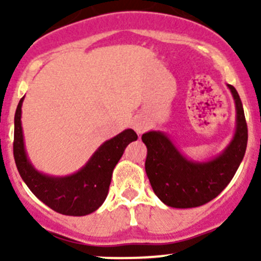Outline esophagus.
I'll list each match as a JSON object with an SVG mask.
<instances>
[{
    "instance_id": "34e87169",
    "label": "esophagus",
    "mask_w": 261,
    "mask_h": 261,
    "mask_svg": "<svg viewBox=\"0 0 261 261\" xmlns=\"http://www.w3.org/2000/svg\"><path fill=\"white\" fill-rule=\"evenodd\" d=\"M147 127H149V123H147L146 120H144V118H136L135 122H134V130H135L139 135L143 134L144 131H146Z\"/></svg>"
}]
</instances>
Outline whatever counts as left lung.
Returning <instances> with one entry per match:
<instances>
[{"label": "left lung", "instance_id": "left-lung-1", "mask_svg": "<svg viewBox=\"0 0 261 261\" xmlns=\"http://www.w3.org/2000/svg\"><path fill=\"white\" fill-rule=\"evenodd\" d=\"M236 105V131L228 146L208 162H193L180 154L162 131L141 136L147 147L146 175L158 198L174 208L208 203L227 187L243 162L247 145V125L235 87L227 84Z\"/></svg>", "mask_w": 261, "mask_h": 261}]
</instances>
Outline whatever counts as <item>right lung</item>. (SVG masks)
Instances as JSON below:
<instances>
[{
  "mask_svg": "<svg viewBox=\"0 0 261 261\" xmlns=\"http://www.w3.org/2000/svg\"><path fill=\"white\" fill-rule=\"evenodd\" d=\"M22 101L23 97L18 102L15 114L14 134V158L22 180L43 203L55 212L67 216H86L94 212L106 199L112 172L126 146L138 140L136 133L127 128L105 141L87 164L74 174L50 177L38 172L26 155L21 127Z\"/></svg>",
  "mask_w": 261,
  "mask_h": 261,
  "instance_id": "obj_1",
  "label": "right lung"
}]
</instances>
